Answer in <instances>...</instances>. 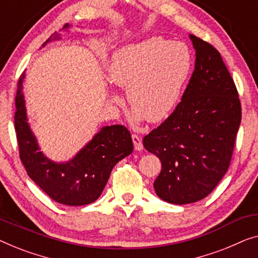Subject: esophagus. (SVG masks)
Wrapping results in <instances>:
<instances>
[{
  "mask_svg": "<svg viewBox=\"0 0 258 258\" xmlns=\"http://www.w3.org/2000/svg\"><path fill=\"white\" fill-rule=\"evenodd\" d=\"M132 140H133V145H134V150L143 151L144 145H143V140H141V138L136 136V134H132Z\"/></svg>",
  "mask_w": 258,
  "mask_h": 258,
  "instance_id": "esophagus-1",
  "label": "esophagus"
}]
</instances>
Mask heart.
Listing matches in <instances>:
<instances>
[{"instance_id":"heart-1","label":"heart","mask_w":258,"mask_h":258,"mask_svg":"<svg viewBox=\"0 0 258 258\" xmlns=\"http://www.w3.org/2000/svg\"><path fill=\"white\" fill-rule=\"evenodd\" d=\"M191 70V56L182 42L151 37L131 43L113 52L108 78L126 89L127 100L137 121L166 119L179 103ZM114 105L121 104L118 94H111Z\"/></svg>"}]
</instances>
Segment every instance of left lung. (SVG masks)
I'll list each match as a JSON object with an SVG mask.
<instances>
[{
    "label": "left lung",
    "instance_id": "1",
    "mask_svg": "<svg viewBox=\"0 0 258 258\" xmlns=\"http://www.w3.org/2000/svg\"><path fill=\"white\" fill-rule=\"evenodd\" d=\"M195 68L181 101L144 146L161 161L155 193L187 205L212 193L227 173L241 124L236 86L220 52L194 35Z\"/></svg>",
    "mask_w": 258,
    "mask_h": 258
}]
</instances>
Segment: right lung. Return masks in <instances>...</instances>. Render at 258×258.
<instances>
[{
    "mask_svg": "<svg viewBox=\"0 0 258 258\" xmlns=\"http://www.w3.org/2000/svg\"><path fill=\"white\" fill-rule=\"evenodd\" d=\"M70 24H65L67 30ZM56 32L46 43L59 39ZM21 76L15 98V131L20 158L28 175L53 201L67 206H84L100 197L115 164L133 152L130 131L122 125L101 127L70 160L56 162L41 152L29 125Z\"/></svg>",
    "mask_w": 258,
    "mask_h": 258,
    "instance_id": "right-lung-1",
    "label": "right lung"
}]
</instances>
